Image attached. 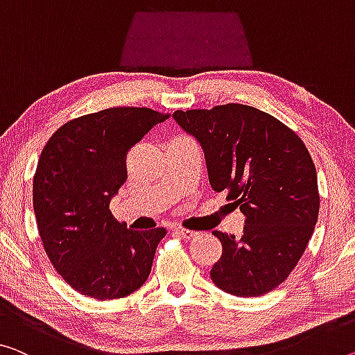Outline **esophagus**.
Listing matches in <instances>:
<instances>
[{
    "mask_svg": "<svg viewBox=\"0 0 355 355\" xmlns=\"http://www.w3.org/2000/svg\"><path fill=\"white\" fill-rule=\"evenodd\" d=\"M174 232H176V234H179V236L184 238V239H193V238L198 236V232L187 230V228H182V227H178Z\"/></svg>",
    "mask_w": 355,
    "mask_h": 355,
    "instance_id": "1",
    "label": "esophagus"
}]
</instances>
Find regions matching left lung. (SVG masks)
Wrapping results in <instances>:
<instances>
[{"mask_svg":"<svg viewBox=\"0 0 355 355\" xmlns=\"http://www.w3.org/2000/svg\"><path fill=\"white\" fill-rule=\"evenodd\" d=\"M173 117L203 147L211 187L246 216L241 236L212 232L222 243L212 282L236 297L275 291L302 259L319 216L306 146L276 117L238 103L178 109Z\"/></svg>","mask_w":355,"mask_h":355,"instance_id":"1","label":"left lung"}]
</instances>
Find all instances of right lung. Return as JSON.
Listing matches in <instances>:
<instances>
[{"label": "right lung", "instance_id": "add662e5", "mask_svg": "<svg viewBox=\"0 0 355 355\" xmlns=\"http://www.w3.org/2000/svg\"><path fill=\"white\" fill-rule=\"evenodd\" d=\"M170 114L109 107L71 119L41 152L33 208L49 260L83 295H130L150 275L165 228L135 232L116 220L109 201L127 181V154Z\"/></svg>", "mask_w": 355, "mask_h": 355}]
</instances>
